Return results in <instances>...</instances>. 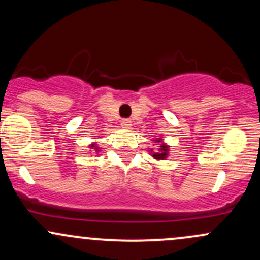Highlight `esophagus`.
<instances>
[{"instance_id":"obj_1","label":"esophagus","mask_w":260,"mask_h":260,"mask_svg":"<svg viewBox=\"0 0 260 260\" xmlns=\"http://www.w3.org/2000/svg\"><path fill=\"white\" fill-rule=\"evenodd\" d=\"M121 126L123 128H129L132 126V121H131L129 118H123V120L121 121Z\"/></svg>"}]
</instances>
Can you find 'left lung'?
Instances as JSON below:
<instances>
[{
  "label": "left lung",
  "instance_id": "8db88e82",
  "mask_svg": "<svg viewBox=\"0 0 260 260\" xmlns=\"http://www.w3.org/2000/svg\"><path fill=\"white\" fill-rule=\"evenodd\" d=\"M153 156L155 157V159H157V160H164V159H165V157L168 156V145H165V144L161 145V149H160L159 153L153 154Z\"/></svg>",
  "mask_w": 260,
  "mask_h": 260
}]
</instances>
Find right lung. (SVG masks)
I'll list each match as a JSON object with an SVG mask.
<instances>
[{
    "label": "right lung",
    "instance_id": "right-lung-1",
    "mask_svg": "<svg viewBox=\"0 0 260 260\" xmlns=\"http://www.w3.org/2000/svg\"><path fill=\"white\" fill-rule=\"evenodd\" d=\"M91 147H95V145H91Z\"/></svg>",
    "mask_w": 260,
    "mask_h": 260
}]
</instances>
